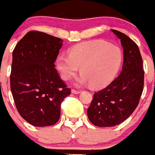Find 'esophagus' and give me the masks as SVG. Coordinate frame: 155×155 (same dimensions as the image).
I'll use <instances>...</instances> for the list:
<instances>
[{
  "mask_svg": "<svg viewBox=\"0 0 155 155\" xmlns=\"http://www.w3.org/2000/svg\"><path fill=\"white\" fill-rule=\"evenodd\" d=\"M72 94H78L80 93V91H76L75 89H72L71 90Z\"/></svg>",
  "mask_w": 155,
  "mask_h": 155,
  "instance_id": "obj_1",
  "label": "esophagus"
}]
</instances>
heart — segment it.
Returning a JSON list of instances; mask_svg holds the SVG:
<instances>
[{"label": "heart", "instance_id": "heart-1", "mask_svg": "<svg viewBox=\"0 0 155 155\" xmlns=\"http://www.w3.org/2000/svg\"><path fill=\"white\" fill-rule=\"evenodd\" d=\"M122 61V51L118 46L96 40L76 45L69 56L59 55L56 66L64 80L73 77L80 68L82 75L76 79V85L90 83L91 87L99 88L115 79Z\"/></svg>", "mask_w": 155, "mask_h": 155}]
</instances>
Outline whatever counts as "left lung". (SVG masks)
<instances>
[{
	"label": "left lung",
	"mask_w": 155,
	"mask_h": 155,
	"mask_svg": "<svg viewBox=\"0 0 155 155\" xmlns=\"http://www.w3.org/2000/svg\"><path fill=\"white\" fill-rule=\"evenodd\" d=\"M111 31L121 40L124 49L121 72L108 86L94 93L87 110L89 121L102 127L125 121L138 106L144 85L143 59L138 46L126 34Z\"/></svg>",
	"instance_id": "1"
}]
</instances>
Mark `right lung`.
Masks as SVG:
<instances>
[{
  "mask_svg": "<svg viewBox=\"0 0 155 155\" xmlns=\"http://www.w3.org/2000/svg\"><path fill=\"white\" fill-rule=\"evenodd\" d=\"M62 45L58 37L33 31L12 51L11 91L20 115L33 126L55 124L60 118L61 104L70 94L54 69Z\"/></svg>",
  "mask_w": 155,
  "mask_h": 155,
  "instance_id": "right-lung-1",
  "label": "right lung"
}]
</instances>
